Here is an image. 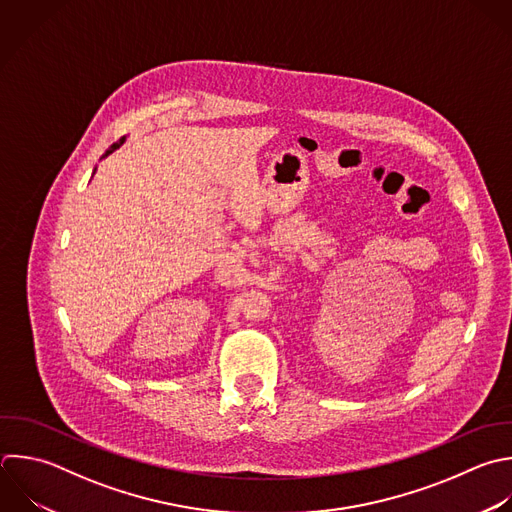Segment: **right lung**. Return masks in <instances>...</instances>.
<instances>
[{
	"mask_svg": "<svg viewBox=\"0 0 512 512\" xmlns=\"http://www.w3.org/2000/svg\"><path fill=\"white\" fill-rule=\"evenodd\" d=\"M124 140H126V138H122V140H120V142H116V144H112V146H110V150H108V152H106V154H104V156H110V154H112V152H114V150H118V148H120V146H122V144H124Z\"/></svg>",
	"mask_w": 512,
	"mask_h": 512,
	"instance_id": "1",
	"label": "right lung"
}]
</instances>
